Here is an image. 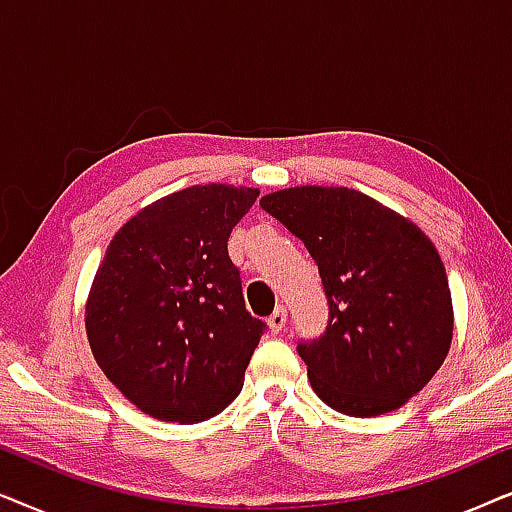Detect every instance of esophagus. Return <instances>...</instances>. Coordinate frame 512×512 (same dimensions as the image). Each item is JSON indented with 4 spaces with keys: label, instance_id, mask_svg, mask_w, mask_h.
Wrapping results in <instances>:
<instances>
[{
    "label": "esophagus",
    "instance_id": "obj_1",
    "mask_svg": "<svg viewBox=\"0 0 512 512\" xmlns=\"http://www.w3.org/2000/svg\"><path fill=\"white\" fill-rule=\"evenodd\" d=\"M284 324H286V310H284V307H277V310L268 317L270 331L272 333H279L284 328Z\"/></svg>",
    "mask_w": 512,
    "mask_h": 512
}]
</instances>
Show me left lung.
<instances>
[{"mask_svg": "<svg viewBox=\"0 0 512 512\" xmlns=\"http://www.w3.org/2000/svg\"><path fill=\"white\" fill-rule=\"evenodd\" d=\"M317 263L324 333L298 340L312 389L342 415L375 417L410 401L452 342L445 265L415 223L352 188L298 186L261 198Z\"/></svg>", "mask_w": 512, "mask_h": 512, "instance_id": "obj_1", "label": "left lung"}]
</instances>
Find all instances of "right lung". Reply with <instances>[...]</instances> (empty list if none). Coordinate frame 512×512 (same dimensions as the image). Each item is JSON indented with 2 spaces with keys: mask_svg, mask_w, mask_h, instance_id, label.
I'll use <instances>...</instances> for the list:
<instances>
[{
  "mask_svg": "<svg viewBox=\"0 0 512 512\" xmlns=\"http://www.w3.org/2000/svg\"><path fill=\"white\" fill-rule=\"evenodd\" d=\"M256 188L191 186L125 223L86 307L95 361L146 415L195 424L242 391L265 321L244 307L228 237Z\"/></svg>",
  "mask_w": 512,
  "mask_h": 512,
  "instance_id": "right-lung-1",
  "label": "right lung"
}]
</instances>
